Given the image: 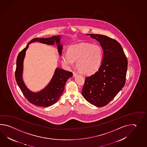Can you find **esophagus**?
Returning <instances> with one entry per match:
<instances>
[{"instance_id":"1","label":"esophagus","mask_w":147,"mask_h":147,"mask_svg":"<svg viewBox=\"0 0 147 147\" xmlns=\"http://www.w3.org/2000/svg\"><path fill=\"white\" fill-rule=\"evenodd\" d=\"M77 75V74L76 72H75V71H73V76H74V77L76 76Z\"/></svg>"}]
</instances>
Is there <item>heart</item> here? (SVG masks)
<instances>
[{
  "mask_svg": "<svg viewBox=\"0 0 147 147\" xmlns=\"http://www.w3.org/2000/svg\"><path fill=\"white\" fill-rule=\"evenodd\" d=\"M103 59V51L99 45L81 42L70 46L68 53L62 56L63 63L72 66L76 61L79 72L89 75L96 72L100 68Z\"/></svg>",
  "mask_w": 147,
  "mask_h": 147,
  "instance_id": "1",
  "label": "heart"
}]
</instances>
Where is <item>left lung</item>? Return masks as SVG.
Listing matches in <instances>:
<instances>
[{"mask_svg":"<svg viewBox=\"0 0 147 147\" xmlns=\"http://www.w3.org/2000/svg\"><path fill=\"white\" fill-rule=\"evenodd\" d=\"M99 42L102 61L97 72L87 77L82 90L84 99L98 107L107 105L125 86L128 61L121 45L106 36L88 34Z\"/></svg>","mask_w":147,"mask_h":147,"instance_id":"obj_1","label":"left lung"}]
</instances>
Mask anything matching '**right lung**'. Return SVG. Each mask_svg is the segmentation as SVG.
Returning a JSON list of instances; mask_svg holds the SVG:
<instances>
[{"mask_svg":"<svg viewBox=\"0 0 147 147\" xmlns=\"http://www.w3.org/2000/svg\"><path fill=\"white\" fill-rule=\"evenodd\" d=\"M60 38L59 35L47 38H34L29 42L26 48L19 53L17 57L15 71L16 82L25 98L28 101L36 106L48 107L57 102L63 94L67 80L71 77L73 74L71 72L57 68L49 84L40 91L33 92L28 89L22 80L23 61L26 51L28 49V45L34 42H40L50 45H53L56 42L59 54L61 56L63 47L62 45L60 44Z\"/></svg>","mask_w":147,"mask_h":147,"instance_id":"obj_1","label":"right lung"}]
</instances>
